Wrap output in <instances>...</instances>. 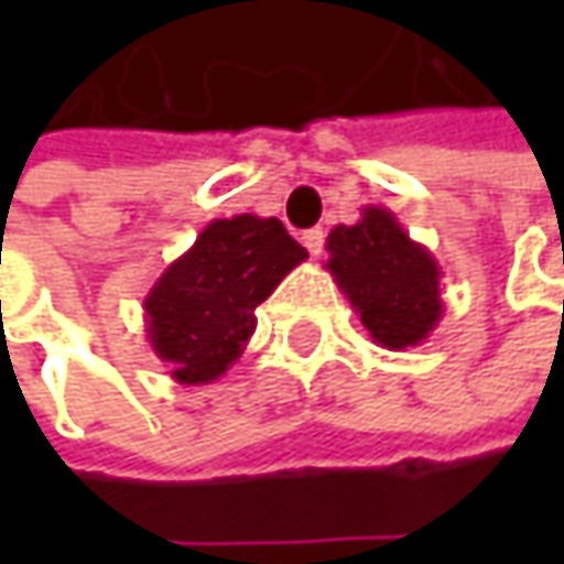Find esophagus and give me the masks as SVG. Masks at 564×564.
<instances>
[{
	"label": "esophagus",
	"instance_id": "1",
	"mask_svg": "<svg viewBox=\"0 0 564 564\" xmlns=\"http://www.w3.org/2000/svg\"><path fill=\"white\" fill-rule=\"evenodd\" d=\"M301 241H304V248L311 250V257H319V253H323V245H326V231H323V228H307V231L301 235Z\"/></svg>",
	"mask_w": 564,
	"mask_h": 564
}]
</instances>
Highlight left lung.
<instances>
[{
  "mask_svg": "<svg viewBox=\"0 0 564 564\" xmlns=\"http://www.w3.org/2000/svg\"><path fill=\"white\" fill-rule=\"evenodd\" d=\"M326 270L360 316L370 338L404 351L421 345L443 319V270L417 245L395 213L364 206L355 226H336L326 238Z\"/></svg>",
  "mask_w": 564,
  "mask_h": 564,
  "instance_id": "8db88e82",
  "label": "left lung"
}]
</instances>
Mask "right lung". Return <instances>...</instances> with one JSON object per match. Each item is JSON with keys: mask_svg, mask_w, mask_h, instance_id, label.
Instances as JSON below:
<instances>
[{"mask_svg": "<svg viewBox=\"0 0 564 564\" xmlns=\"http://www.w3.org/2000/svg\"><path fill=\"white\" fill-rule=\"evenodd\" d=\"M307 250L270 216L213 219L143 297L147 338L182 386H206L245 355L253 311Z\"/></svg>", "mask_w": 564, "mask_h": 564, "instance_id": "add662e5", "label": "right lung"}]
</instances>
